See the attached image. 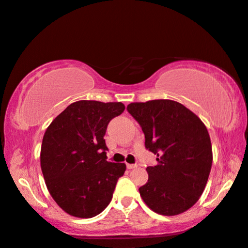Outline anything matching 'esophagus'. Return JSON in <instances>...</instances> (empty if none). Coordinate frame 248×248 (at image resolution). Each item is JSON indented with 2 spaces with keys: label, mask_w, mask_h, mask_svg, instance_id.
Segmentation results:
<instances>
[{
  "label": "esophagus",
  "mask_w": 248,
  "mask_h": 248,
  "mask_svg": "<svg viewBox=\"0 0 248 248\" xmlns=\"http://www.w3.org/2000/svg\"><path fill=\"white\" fill-rule=\"evenodd\" d=\"M136 167H137V165H136V164H127V169H128V170L136 169Z\"/></svg>",
  "instance_id": "esophagus-1"
}]
</instances>
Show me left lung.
<instances>
[{
    "instance_id": "left-lung-1",
    "label": "left lung",
    "mask_w": 248,
    "mask_h": 248,
    "mask_svg": "<svg viewBox=\"0 0 248 248\" xmlns=\"http://www.w3.org/2000/svg\"><path fill=\"white\" fill-rule=\"evenodd\" d=\"M140 124L145 147L157 155L148 166V181L139 187L146 204L163 216L186 211L199 200L212 165L210 136L197 114L176 101L152 100L128 104Z\"/></svg>"
}]
</instances>
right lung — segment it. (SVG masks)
Here are the masks:
<instances>
[{
	"instance_id": "obj_1",
	"label": "right lung",
	"mask_w": 248,
	"mask_h": 248,
	"mask_svg": "<svg viewBox=\"0 0 248 248\" xmlns=\"http://www.w3.org/2000/svg\"><path fill=\"white\" fill-rule=\"evenodd\" d=\"M124 110L121 102L78 101L47 128L40 166L48 191L66 214L92 218L110 203L125 164L108 162L104 135Z\"/></svg>"
}]
</instances>
